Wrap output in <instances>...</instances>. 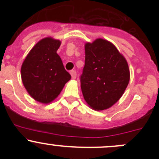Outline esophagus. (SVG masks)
I'll return each mask as SVG.
<instances>
[{
    "label": "esophagus",
    "mask_w": 159,
    "mask_h": 159,
    "mask_svg": "<svg viewBox=\"0 0 159 159\" xmlns=\"http://www.w3.org/2000/svg\"><path fill=\"white\" fill-rule=\"evenodd\" d=\"M70 75H71L72 79H75V78H76L77 73H76V71H75V70H70Z\"/></svg>",
    "instance_id": "esophagus-1"
}]
</instances>
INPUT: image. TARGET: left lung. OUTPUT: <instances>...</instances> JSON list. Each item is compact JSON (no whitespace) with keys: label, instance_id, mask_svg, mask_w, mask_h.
<instances>
[{"label":"left lung","instance_id":"8db88e82","mask_svg":"<svg viewBox=\"0 0 159 159\" xmlns=\"http://www.w3.org/2000/svg\"><path fill=\"white\" fill-rule=\"evenodd\" d=\"M81 88L88 105L97 111L108 109L122 96L129 84L127 61L112 43L98 38L86 43Z\"/></svg>","mask_w":159,"mask_h":159}]
</instances>
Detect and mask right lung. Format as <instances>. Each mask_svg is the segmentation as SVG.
<instances>
[{
	"label": "right lung",
	"mask_w": 159,
	"mask_h": 159,
	"mask_svg": "<svg viewBox=\"0 0 159 159\" xmlns=\"http://www.w3.org/2000/svg\"><path fill=\"white\" fill-rule=\"evenodd\" d=\"M60 45L59 40L43 38L30 50L22 64L20 75L24 86L41 103L54 101L71 78L57 54Z\"/></svg>",
	"instance_id": "obj_1"
}]
</instances>
